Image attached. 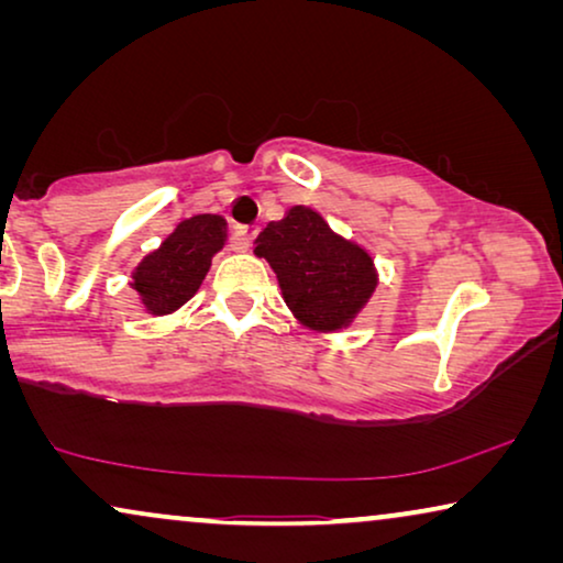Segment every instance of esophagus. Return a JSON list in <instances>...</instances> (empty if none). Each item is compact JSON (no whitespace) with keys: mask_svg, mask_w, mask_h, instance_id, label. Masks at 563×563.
<instances>
[{"mask_svg":"<svg viewBox=\"0 0 563 563\" xmlns=\"http://www.w3.org/2000/svg\"><path fill=\"white\" fill-rule=\"evenodd\" d=\"M235 235H238V241H241L243 249H249V245L253 243V238L258 235V225H238Z\"/></svg>","mask_w":563,"mask_h":563,"instance_id":"34e87169","label":"esophagus"}]
</instances>
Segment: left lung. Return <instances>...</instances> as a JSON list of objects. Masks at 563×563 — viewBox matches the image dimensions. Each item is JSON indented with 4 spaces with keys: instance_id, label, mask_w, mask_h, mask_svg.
I'll list each match as a JSON object with an SVG mask.
<instances>
[{
    "instance_id": "8db88e82",
    "label": "left lung",
    "mask_w": 563,
    "mask_h": 563,
    "mask_svg": "<svg viewBox=\"0 0 563 563\" xmlns=\"http://www.w3.org/2000/svg\"><path fill=\"white\" fill-rule=\"evenodd\" d=\"M256 256L274 268L295 318L318 333L349 328L379 284L368 251L302 205L268 222L256 238Z\"/></svg>"
}]
</instances>
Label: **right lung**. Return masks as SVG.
Instances as JSON below:
<instances>
[{
  "mask_svg": "<svg viewBox=\"0 0 563 563\" xmlns=\"http://www.w3.org/2000/svg\"><path fill=\"white\" fill-rule=\"evenodd\" d=\"M228 222L220 214H197L176 225L161 249L133 272V287L151 314H172L197 295L212 256L225 245Z\"/></svg>",
  "mask_w": 563,
  "mask_h": 563,
  "instance_id": "1",
  "label": "right lung"
}]
</instances>
